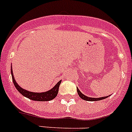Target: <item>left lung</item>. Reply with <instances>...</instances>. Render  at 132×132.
<instances>
[{"label":"left lung","mask_w":132,"mask_h":132,"mask_svg":"<svg viewBox=\"0 0 132 132\" xmlns=\"http://www.w3.org/2000/svg\"><path fill=\"white\" fill-rule=\"evenodd\" d=\"M77 93H78V95H79V97H80L81 98H82L83 100L85 101H100L102 100V99H105V98H107V97H109V96H107V97H99V98H93V97H88L86 95H85L84 94H82L81 92L80 91V90L77 87Z\"/></svg>","instance_id":"left-lung-1"}]
</instances>
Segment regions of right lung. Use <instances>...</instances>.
<instances>
[{"label":"right lung","mask_w":132,"mask_h":132,"mask_svg":"<svg viewBox=\"0 0 132 132\" xmlns=\"http://www.w3.org/2000/svg\"><path fill=\"white\" fill-rule=\"evenodd\" d=\"M11 72L12 79H13V82L14 83L15 87H16V88L20 93L23 95L24 97L29 98L31 100L37 101H49L54 99L57 96L60 85L62 80H60L52 88H51L50 90H47V91L43 92V93H34V92H31L25 90L24 88H21L17 84L15 79V77L13 76L12 66H11Z\"/></svg>","instance_id":"1"}]
</instances>
